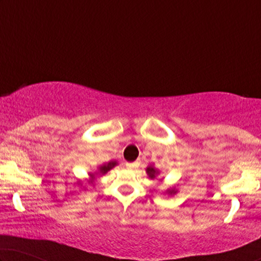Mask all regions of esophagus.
<instances>
[{
  "mask_svg": "<svg viewBox=\"0 0 261 261\" xmlns=\"http://www.w3.org/2000/svg\"><path fill=\"white\" fill-rule=\"evenodd\" d=\"M126 166L128 169H135V167L138 166V163H127Z\"/></svg>",
  "mask_w": 261,
  "mask_h": 261,
  "instance_id": "esophagus-1",
  "label": "esophagus"
}]
</instances>
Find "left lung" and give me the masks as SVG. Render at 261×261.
<instances>
[{
    "label": "left lung",
    "instance_id": "obj_1",
    "mask_svg": "<svg viewBox=\"0 0 261 261\" xmlns=\"http://www.w3.org/2000/svg\"><path fill=\"white\" fill-rule=\"evenodd\" d=\"M146 173H147V176L151 178V179H154V178H156L160 174V172H159V170H156L154 166H152V165H149V166H147L146 167ZM163 180V178L162 179H160V181ZM178 192V190L176 189V187H172V188H170V189H167L166 190V194H169V195H176Z\"/></svg>",
    "mask_w": 261,
    "mask_h": 261
}]
</instances>
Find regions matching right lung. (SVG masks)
<instances>
[{
	"instance_id": "obj_1",
	"label": "right lung",
	"mask_w": 261,
	"mask_h": 261,
	"mask_svg": "<svg viewBox=\"0 0 261 261\" xmlns=\"http://www.w3.org/2000/svg\"><path fill=\"white\" fill-rule=\"evenodd\" d=\"M116 165H117L116 160H112V162L103 164V165L98 166L97 170L94 171V172H89V173H88V174H89V178H87V179H85V180H87L88 184H90V185H92V187H94V185H95V180H96V177L103 176V174H106L107 172H108V171L112 170L113 167H115ZM77 184L80 185L81 188H83V190H87V187H85L84 183H83V181H82V180H78Z\"/></svg>"
}]
</instances>
